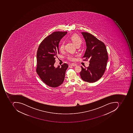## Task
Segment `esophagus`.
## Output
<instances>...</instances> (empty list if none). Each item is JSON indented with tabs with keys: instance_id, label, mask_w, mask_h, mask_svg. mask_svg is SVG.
Returning a JSON list of instances; mask_svg holds the SVG:
<instances>
[{
	"instance_id": "obj_1",
	"label": "esophagus",
	"mask_w": 133,
	"mask_h": 133,
	"mask_svg": "<svg viewBox=\"0 0 133 133\" xmlns=\"http://www.w3.org/2000/svg\"><path fill=\"white\" fill-rule=\"evenodd\" d=\"M71 66H77V64H76V63H71V64H70Z\"/></svg>"
}]
</instances>
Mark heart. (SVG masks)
I'll return each instance as SVG.
<instances>
[{"mask_svg":"<svg viewBox=\"0 0 133 133\" xmlns=\"http://www.w3.org/2000/svg\"><path fill=\"white\" fill-rule=\"evenodd\" d=\"M70 39L76 47L80 46L82 43V38L77 34H74L71 36ZM64 48V42L63 41H62L60 43L59 50L61 51H62L63 50ZM67 59L70 61H74L76 59V58H75V56L74 55H69L68 56Z\"/></svg>","mask_w":133,"mask_h":133,"instance_id":"obj_1","label":"heart"}]
</instances>
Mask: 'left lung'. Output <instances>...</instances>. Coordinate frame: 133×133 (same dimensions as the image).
<instances>
[{
	"instance_id": "left-lung-1",
	"label": "left lung",
	"mask_w": 133,
	"mask_h": 133,
	"mask_svg": "<svg viewBox=\"0 0 133 133\" xmlns=\"http://www.w3.org/2000/svg\"><path fill=\"white\" fill-rule=\"evenodd\" d=\"M86 42V48L83 58L90 60L89 66H81L80 72L82 79L89 83L95 82L102 76L105 71L108 60V54L105 45L90 33L82 32Z\"/></svg>"
}]
</instances>
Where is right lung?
Returning a JSON list of instances; mask_svg holds the SVG:
<instances>
[{
	"instance_id": "right-lung-1",
	"label": "right lung",
	"mask_w": 133,
	"mask_h": 133,
	"mask_svg": "<svg viewBox=\"0 0 133 133\" xmlns=\"http://www.w3.org/2000/svg\"><path fill=\"white\" fill-rule=\"evenodd\" d=\"M67 32L55 31L45 37L39 45L37 53V73L42 81L52 88L58 87L64 80L68 67L67 63L61 67L54 66L56 57L59 54L58 45Z\"/></svg>"
}]
</instances>
